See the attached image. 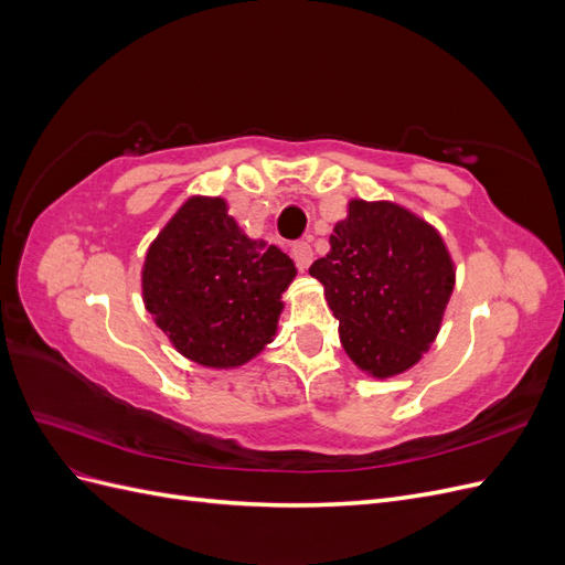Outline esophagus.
Masks as SVG:
<instances>
[{"label":"esophagus","instance_id":"esophagus-1","mask_svg":"<svg viewBox=\"0 0 565 565\" xmlns=\"http://www.w3.org/2000/svg\"><path fill=\"white\" fill-rule=\"evenodd\" d=\"M292 256H295L299 270H306V268L313 264V249H311L309 243H303V241L292 245Z\"/></svg>","mask_w":565,"mask_h":565}]
</instances>
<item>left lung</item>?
<instances>
[{
    "mask_svg": "<svg viewBox=\"0 0 565 565\" xmlns=\"http://www.w3.org/2000/svg\"><path fill=\"white\" fill-rule=\"evenodd\" d=\"M309 273L324 287L344 351L377 380L429 351L455 287L438 231L393 202L351 200Z\"/></svg>",
    "mask_w": 565,
    "mask_h": 565,
    "instance_id": "obj_1",
    "label": "left lung"
}]
</instances>
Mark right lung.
<instances>
[{
	"mask_svg": "<svg viewBox=\"0 0 565 565\" xmlns=\"http://www.w3.org/2000/svg\"><path fill=\"white\" fill-rule=\"evenodd\" d=\"M295 276L285 252L249 241L226 200L195 195L148 247L141 285L148 313L179 353L237 367L276 337L280 295Z\"/></svg>",
	"mask_w": 565,
	"mask_h": 565,
	"instance_id": "obj_1",
	"label": "right lung"
}]
</instances>
